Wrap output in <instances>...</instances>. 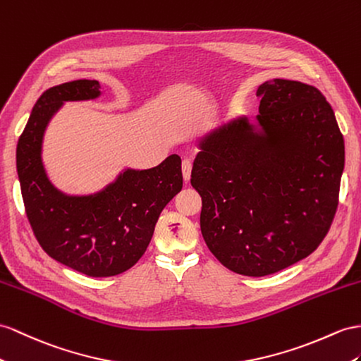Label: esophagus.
<instances>
[{"label":"esophagus","mask_w":361,"mask_h":361,"mask_svg":"<svg viewBox=\"0 0 361 361\" xmlns=\"http://www.w3.org/2000/svg\"><path fill=\"white\" fill-rule=\"evenodd\" d=\"M181 169H183L184 181H189L190 180V172H192V161L190 160H183Z\"/></svg>","instance_id":"obj_1"}]
</instances>
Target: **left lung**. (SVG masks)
Listing matches in <instances>:
<instances>
[{"label": "left lung", "instance_id": "8db88e82", "mask_svg": "<svg viewBox=\"0 0 361 361\" xmlns=\"http://www.w3.org/2000/svg\"><path fill=\"white\" fill-rule=\"evenodd\" d=\"M256 94L257 125L239 117L202 137L190 184L209 250L228 270L259 277L310 256L329 232L345 140L316 87L273 79Z\"/></svg>", "mask_w": 361, "mask_h": 361}]
</instances>
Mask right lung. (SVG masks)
I'll list each match as a JSON object with an SVG mask.
<instances>
[{"label": "right lung", "instance_id": "obj_1", "mask_svg": "<svg viewBox=\"0 0 361 361\" xmlns=\"http://www.w3.org/2000/svg\"><path fill=\"white\" fill-rule=\"evenodd\" d=\"M100 96L97 80L79 79L44 91L16 146V169L33 233L54 261L91 277L123 273L151 243L164 206L183 188L181 159L169 155L152 169H126L102 192L70 197L45 173L42 137L67 100Z\"/></svg>", "mask_w": 361, "mask_h": 361}]
</instances>
